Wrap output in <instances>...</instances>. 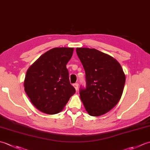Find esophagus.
I'll return each mask as SVG.
<instances>
[{"label":"esophagus","mask_w":150,"mask_h":150,"mask_svg":"<svg viewBox=\"0 0 150 150\" xmlns=\"http://www.w3.org/2000/svg\"><path fill=\"white\" fill-rule=\"evenodd\" d=\"M73 86H74V88H75L76 91L78 90V89H79V84L75 83V84H73Z\"/></svg>","instance_id":"esophagus-1"}]
</instances>
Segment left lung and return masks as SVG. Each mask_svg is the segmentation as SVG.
<instances>
[{
	"label": "left lung",
	"instance_id": "obj_1",
	"mask_svg": "<svg viewBox=\"0 0 150 150\" xmlns=\"http://www.w3.org/2000/svg\"><path fill=\"white\" fill-rule=\"evenodd\" d=\"M76 52L84 67L86 87L80 97L91 116H100L119 103L126 82L120 64L113 57L96 49L77 47Z\"/></svg>",
	"mask_w": 150,
	"mask_h": 150
}]
</instances>
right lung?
<instances>
[{"label":"right lung","mask_w":150,"mask_h":150,"mask_svg":"<svg viewBox=\"0 0 150 150\" xmlns=\"http://www.w3.org/2000/svg\"><path fill=\"white\" fill-rule=\"evenodd\" d=\"M73 47H54L44 53L27 70L24 90L39 111L53 115L61 111L75 93L66 64Z\"/></svg>","instance_id":"add662e5"}]
</instances>
